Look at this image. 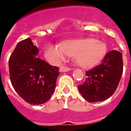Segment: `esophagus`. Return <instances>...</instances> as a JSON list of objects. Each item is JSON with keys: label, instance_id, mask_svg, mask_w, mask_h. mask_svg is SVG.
I'll return each mask as SVG.
<instances>
[{"label": "esophagus", "instance_id": "esophagus-1", "mask_svg": "<svg viewBox=\"0 0 131 131\" xmlns=\"http://www.w3.org/2000/svg\"><path fill=\"white\" fill-rule=\"evenodd\" d=\"M71 68H69V67H64V66H62V67H60L59 68V71L61 72H68L69 70H70Z\"/></svg>", "mask_w": 131, "mask_h": 131}]
</instances>
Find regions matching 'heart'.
Here are the masks:
<instances>
[{
	"label": "heart",
	"instance_id": "b5f03b06",
	"mask_svg": "<svg viewBox=\"0 0 131 131\" xmlns=\"http://www.w3.org/2000/svg\"><path fill=\"white\" fill-rule=\"evenodd\" d=\"M107 52V45L95 39H75L61 45H50L45 50V57L52 63L64 60L67 56H75L76 63L84 68H90L100 62Z\"/></svg>",
	"mask_w": 131,
	"mask_h": 131
}]
</instances>
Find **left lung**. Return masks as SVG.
Wrapping results in <instances>:
<instances>
[{
	"mask_svg": "<svg viewBox=\"0 0 131 131\" xmlns=\"http://www.w3.org/2000/svg\"><path fill=\"white\" fill-rule=\"evenodd\" d=\"M123 68L122 53L116 50L108 52L101 64L85 72V82L78 86L79 92L90 103L109 98L118 87Z\"/></svg>",
	"mask_w": 131,
	"mask_h": 131,
	"instance_id": "1",
	"label": "left lung"
}]
</instances>
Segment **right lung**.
<instances>
[{
  "mask_svg": "<svg viewBox=\"0 0 131 131\" xmlns=\"http://www.w3.org/2000/svg\"><path fill=\"white\" fill-rule=\"evenodd\" d=\"M39 49L30 38L18 42L9 59V78L17 93L31 105L50 98L59 75V68L36 57Z\"/></svg>",
  "mask_w": 131,
  "mask_h": 131,
  "instance_id": "1",
  "label": "right lung"
}]
</instances>
